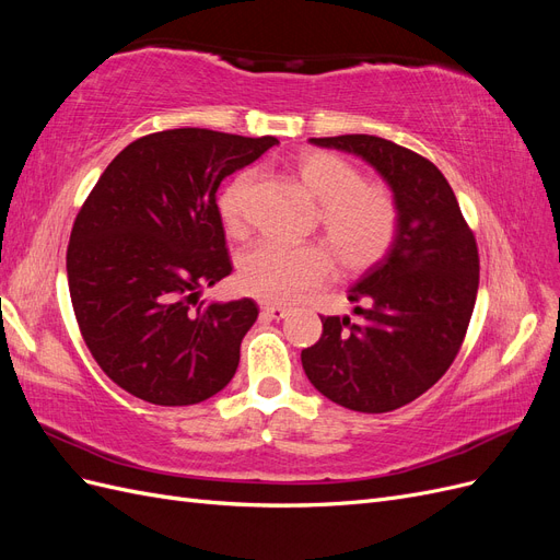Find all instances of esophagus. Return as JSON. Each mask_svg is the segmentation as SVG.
Returning <instances> with one entry per match:
<instances>
[{"label":"esophagus","instance_id":"esophagus-1","mask_svg":"<svg viewBox=\"0 0 560 560\" xmlns=\"http://www.w3.org/2000/svg\"><path fill=\"white\" fill-rule=\"evenodd\" d=\"M261 311H264V315L273 317V319H282V317L290 315V308L278 306V303H261Z\"/></svg>","mask_w":560,"mask_h":560}]
</instances>
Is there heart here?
Masks as SVG:
<instances>
[{"label":"heart","mask_w":560,"mask_h":560,"mask_svg":"<svg viewBox=\"0 0 560 560\" xmlns=\"http://www.w3.org/2000/svg\"><path fill=\"white\" fill-rule=\"evenodd\" d=\"M294 171L311 196L319 200V224L341 266L364 270L381 261L399 229L395 196L381 184H364L358 167L329 151H303ZM247 189L249 177L243 175L231 182L219 198V212L231 231L243 226ZM329 270L331 254L322 243L261 241L241 257L238 282L249 296L290 303L325 280Z\"/></svg>","instance_id":"b5f03b06"}]
</instances>
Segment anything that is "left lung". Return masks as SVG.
<instances>
[{
  "instance_id": "1",
  "label": "left lung",
  "mask_w": 560,
  "mask_h": 560,
  "mask_svg": "<svg viewBox=\"0 0 560 560\" xmlns=\"http://www.w3.org/2000/svg\"><path fill=\"white\" fill-rule=\"evenodd\" d=\"M315 147L360 156L385 179L399 229L385 257L348 290L358 322L322 317L319 341L301 350L308 381L360 413L413 401L446 374L479 290V249L442 171L376 135L311 138Z\"/></svg>"
}]
</instances>
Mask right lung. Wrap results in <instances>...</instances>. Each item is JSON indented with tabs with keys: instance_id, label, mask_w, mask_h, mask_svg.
Returning a JSON list of instances; mask_svg holds the SVG:
<instances>
[{
	"instance_id": "right-lung-1",
	"label": "right lung",
	"mask_w": 560,
	"mask_h": 560,
	"mask_svg": "<svg viewBox=\"0 0 560 560\" xmlns=\"http://www.w3.org/2000/svg\"><path fill=\"white\" fill-rule=\"evenodd\" d=\"M276 138L175 128L130 142L77 214L67 282L83 341L126 393L206 401L233 378L252 299L200 301L231 276L217 189Z\"/></svg>"
}]
</instances>
